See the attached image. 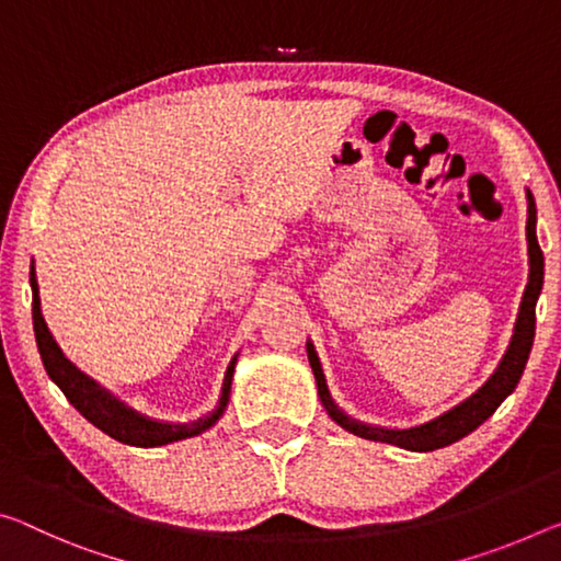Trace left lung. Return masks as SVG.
I'll return each mask as SVG.
<instances>
[{
  "mask_svg": "<svg viewBox=\"0 0 561 561\" xmlns=\"http://www.w3.org/2000/svg\"><path fill=\"white\" fill-rule=\"evenodd\" d=\"M527 204H529L527 207L529 282H527V289H524L510 350H506V354L502 357L500 367L494 369V375L489 377L472 397H467L465 402L451 407L449 412L439 414L437 420L424 422L420 426H409V430H385V426H371V424L352 420V416H346L342 409L332 402L324 375H322V364H319L312 342H307V357H309V364H312L319 399H322L327 414L332 416L342 430L357 434L362 439L387 442L409 451H432V449L447 447V444L467 437L469 432H474L477 426L486 422L489 416L496 412V407H500L504 399L514 392V387L519 385L524 367H527L531 342H535V322H537L535 309H537L541 284H545V254H541L539 242H537V204H535V197H531V192H527Z\"/></svg>",
  "mask_w": 561,
  "mask_h": 561,
  "instance_id": "left-lung-1",
  "label": "left lung"
}]
</instances>
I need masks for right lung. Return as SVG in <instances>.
<instances>
[{
	"mask_svg": "<svg viewBox=\"0 0 561 561\" xmlns=\"http://www.w3.org/2000/svg\"><path fill=\"white\" fill-rule=\"evenodd\" d=\"M30 282H32V322H34V336H37V346L44 362V369L51 377V381L65 392L69 402L75 404V409L84 420L92 422L96 430H102L104 434H110L112 439L131 444V447H162V444L169 442H180L186 437H197L204 430H209L221 414H225V407L229 402V389H232V375H234V364L237 357L229 362L227 375H225V385H221V397H219V407L215 412H209L207 416H199L197 422H186V424H169V422H154L147 420V416L137 414L135 409L124 407L119 399H114L110 392L96 385L94 379H89L82 375L72 362H69L57 342L51 340L47 324H44L42 309H39V287L37 279H34V266L30 272Z\"/></svg>",
	"mask_w": 561,
	"mask_h": 561,
	"instance_id": "right-lung-1",
	"label": "right lung"
}]
</instances>
